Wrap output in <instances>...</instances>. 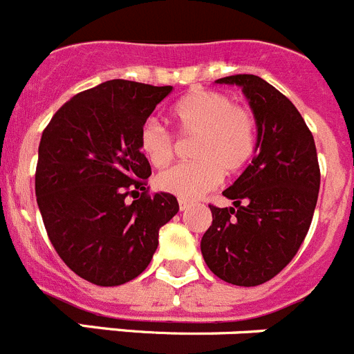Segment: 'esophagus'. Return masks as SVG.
I'll use <instances>...</instances> for the list:
<instances>
[{
  "label": "esophagus",
  "instance_id": "esophagus-1",
  "mask_svg": "<svg viewBox=\"0 0 354 354\" xmlns=\"http://www.w3.org/2000/svg\"><path fill=\"white\" fill-rule=\"evenodd\" d=\"M189 207H191L189 202H186V200H179V209L183 210V212H184V210L189 209Z\"/></svg>",
  "mask_w": 354,
  "mask_h": 354
}]
</instances>
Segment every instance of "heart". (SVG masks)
Returning a JSON list of instances; mask_svg holds the SVG:
<instances>
[{
	"instance_id": "1",
	"label": "heart",
	"mask_w": 354,
	"mask_h": 354,
	"mask_svg": "<svg viewBox=\"0 0 354 354\" xmlns=\"http://www.w3.org/2000/svg\"><path fill=\"white\" fill-rule=\"evenodd\" d=\"M170 119L183 138H194L191 158L194 163L161 171L156 187L163 193L194 200L221 180V174H241L256 152L258 128L252 112L233 105L219 91H193L175 103ZM138 147L156 168L168 165L174 156V138L156 122L140 129Z\"/></svg>"
}]
</instances>
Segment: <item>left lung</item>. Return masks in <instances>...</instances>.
<instances>
[{"mask_svg":"<svg viewBox=\"0 0 354 354\" xmlns=\"http://www.w3.org/2000/svg\"><path fill=\"white\" fill-rule=\"evenodd\" d=\"M216 84L241 87L258 145L251 165L223 191L233 205H210L212 225L200 248L217 277L258 286L290 263L309 232L319 193L316 145L297 106L263 79L232 75Z\"/></svg>","mask_w":354,"mask_h":354,"instance_id":"8db88e82","label":"left lung"}]
</instances>
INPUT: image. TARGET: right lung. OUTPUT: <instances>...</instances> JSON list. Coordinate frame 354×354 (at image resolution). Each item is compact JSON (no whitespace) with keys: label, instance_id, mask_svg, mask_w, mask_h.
<instances>
[{"label":"right lung","instance_id":"1","mask_svg":"<svg viewBox=\"0 0 354 354\" xmlns=\"http://www.w3.org/2000/svg\"><path fill=\"white\" fill-rule=\"evenodd\" d=\"M170 93L106 80L64 103L44 129L35 193L45 230L64 263L96 286L138 277L160 228L179 212L174 194H147L151 165L138 147L140 129Z\"/></svg>","mask_w":354,"mask_h":354}]
</instances>
